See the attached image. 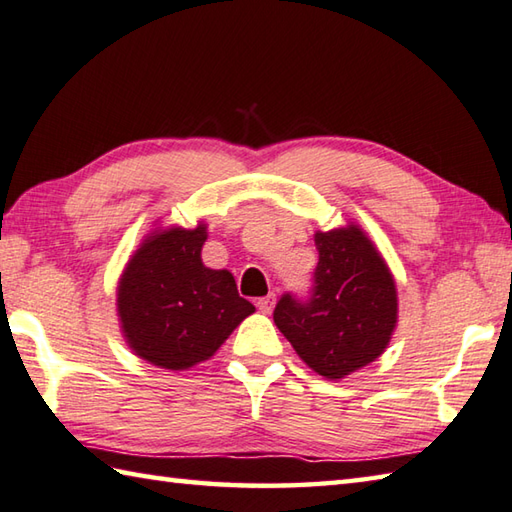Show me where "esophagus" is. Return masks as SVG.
Segmentation results:
<instances>
[{
  "label": "esophagus",
  "instance_id": "34e87169",
  "mask_svg": "<svg viewBox=\"0 0 512 512\" xmlns=\"http://www.w3.org/2000/svg\"><path fill=\"white\" fill-rule=\"evenodd\" d=\"M274 305H276V296L274 294H269L265 298H258L256 300V307L263 311V314H271V309H274Z\"/></svg>",
  "mask_w": 512,
  "mask_h": 512
}]
</instances>
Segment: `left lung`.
I'll return each instance as SVG.
<instances>
[{"mask_svg":"<svg viewBox=\"0 0 512 512\" xmlns=\"http://www.w3.org/2000/svg\"><path fill=\"white\" fill-rule=\"evenodd\" d=\"M311 294H285L274 322L307 367L329 380L367 367L387 349L398 322L395 280L358 225L316 232Z\"/></svg>","mask_w":512,"mask_h":512,"instance_id":"8db88e82","label":"left lung"}]
</instances>
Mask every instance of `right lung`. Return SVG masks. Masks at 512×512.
<instances>
[{
    "mask_svg": "<svg viewBox=\"0 0 512 512\" xmlns=\"http://www.w3.org/2000/svg\"><path fill=\"white\" fill-rule=\"evenodd\" d=\"M207 227L156 229L125 265L117 311L123 338L154 367L183 371L210 360L254 305L227 269L203 265Z\"/></svg>",
    "mask_w": 512,
    "mask_h": 512,
    "instance_id": "obj_1",
    "label": "right lung"
}]
</instances>
